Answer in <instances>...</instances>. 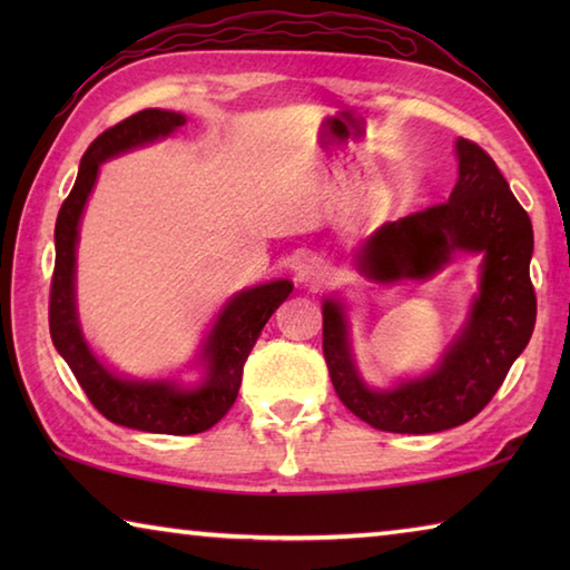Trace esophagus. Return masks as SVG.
<instances>
[{"label":"esophagus","mask_w":570,"mask_h":570,"mask_svg":"<svg viewBox=\"0 0 570 570\" xmlns=\"http://www.w3.org/2000/svg\"><path fill=\"white\" fill-rule=\"evenodd\" d=\"M326 276V266L314 256H304L302 262L296 264V282L306 284V286H316L322 284Z\"/></svg>","instance_id":"esophagus-1"}]
</instances>
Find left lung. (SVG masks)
<instances>
[{
	"instance_id": "left-lung-1",
	"label": "left lung",
	"mask_w": 570,
	"mask_h": 570,
	"mask_svg": "<svg viewBox=\"0 0 570 570\" xmlns=\"http://www.w3.org/2000/svg\"><path fill=\"white\" fill-rule=\"evenodd\" d=\"M460 176L450 198L384 226L362 248L360 266L377 282L424 278L455 250H482L480 296L458 342L435 372L374 392L354 370L342 304L326 298L322 350L344 407L372 428L430 435L468 422L495 397L535 326L530 282L533 226L495 160L458 140Z\"/></svg>"
}]
</instances>
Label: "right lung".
<instances>
[{
  "mask_svg": "<svg viewBox=\"0 0 570 570\" xmlns=\"http://www.w3.org/2000/svg\"><path fill=\"white\" fill-rule=\"evenodd\" d=\"M186 122L180 112L140 110L112 125L90 142L80 160L77 180L65 198L55 224V272L50 284V334L57 352L70 364L75 380L92 407L122 428L158 432V435H196L224 417L238 397L244 364L258 334L278 304L292 294V282H272L246 288L234 296L208 334L204 360L208 377L196 390H178L170 382H128L95 360L85 344L75 314V244L85 200L98 178L102 160L142 142L173 132Z\"/></svg>",
  "mask_w": 570,
  "mask_h": 570,
  "instance_id": "obj_1",
  "label": "right lung"
}]
</instances>
